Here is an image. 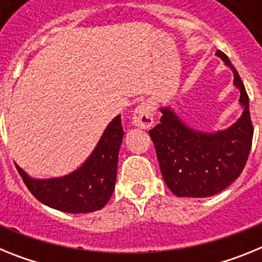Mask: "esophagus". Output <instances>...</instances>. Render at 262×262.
<instances>
[{"mask_svg":"<svg viewBox=\"0 0 262 262\" xmlns=\"http://www.w3.org/2000/svg\"><path fill=\"white\" fill-rule=\"evenodd\" d=\"M133 124L139 128H149L154 124V108L151 103L143 102L135 108L133 114Z\"/></svg>","mask_w":262,"mask_h":262,"instance_id":"esophagus-1","label":"esophagus"}]
</instances>
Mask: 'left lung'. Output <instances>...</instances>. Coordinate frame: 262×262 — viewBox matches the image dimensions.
I'll list each match as a JSON object with an SVG mask.
<instances>
[{"label": "left lung", "mask_w": 262, "mask_h": 262, "mask_svg": "<svg viewBox=\"0 0 262 262\" xmlns=\"http://www.w3.org/2000/svg\"><path fill=\"white\" fill-rule=\"evenodd\" d=\"M216 56L232 69L242 117L228 128L202 133L185 124L170 107H160V123L149 129L164 181L177 196L205 198L221 193L239 177L251 152L253 126L248 94L226 53L216 51Z\"/></svg>", "instance_id": "obj_1"}]
</instances>
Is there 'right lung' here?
I'll return each mask as SVG.
<instances>
[{"instance_id": "right-lung-1", "label": "right lung", "mask_w": 262, "mask_h": 262, "mask_svg": "<svg viewBox=\"0 0 262 262\" xmlns=\"http://www.w3.org/2000/svg\"><path fill=\"white\" fill-rule=\"evenodd\" d=\"M120 115L111 120L98 144L80 168L62 177L38 180L15 164L23 182L36 200L71 214L93 212L105 207L115 189L118 155L123 140Z\"/></svg>"}]
</instances>
